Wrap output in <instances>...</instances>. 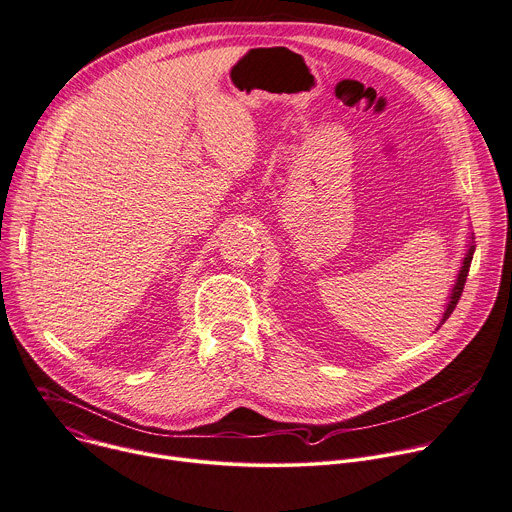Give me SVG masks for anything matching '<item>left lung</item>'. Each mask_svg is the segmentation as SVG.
<instances>
[{
  "mask_svg": "<svg viewBox=\"0 0 512 512\" xmlns=\"http://www.w3.org/2000/svg\"><path fill=\"white\" fill-rule=\"evenodd\" d=\"M470 239H474V237H470ZM472 255H474V245L470 243V245H468V251H466V255H464V259H462V267H460V271H458L456 283H454V287H452L448 305H446V309H444V313H442V319H440V323H438L436 329H440L442 323L450 317V313L454 311V307H456V303H458V299H460V295H462V289H464V283H466V277H468V269H470V263H472Z\"/></svg>",
  "mask_w": 512,
  "mask_h": 512,
  "instance_id": "1",
  "label": "left lung"
}]
</instances>
